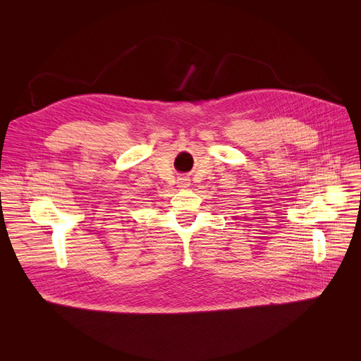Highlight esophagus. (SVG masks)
Here are the masks:
<instances>
[{
    "instance_id": "esophagus-1",
    "label": "esophagus",
    "mask_w": 361,
    "mask_h": 361,
    "mask_svg": "<svg viewBox=\"0 0 361 361\" xmlns=\"http://www.w3.org/2000/svg\"><path fill=\"white\" fill-rule=\"evenodd\" d=\"M177 184H178V187H180V188H185V187H188V185H190V178H188V177L181 176V177H178V178H177Z\"/></svg>"
}]
</instances>
